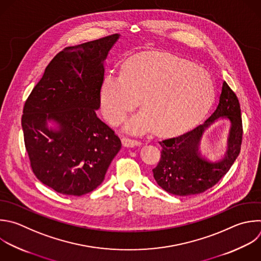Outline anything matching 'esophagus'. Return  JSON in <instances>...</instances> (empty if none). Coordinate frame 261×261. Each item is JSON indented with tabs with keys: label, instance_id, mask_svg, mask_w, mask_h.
<instances>
[{
	"label": "esophagus",
	"instance_id": "obj_1",
	"mask_svg": "<svg viewBox=\"0 0 261 261\" xmlns=\"http://www.w3.org/2000/svg\"><path fill=\"white\" fill-rule=\"evenodd\" d=\"M122 142H123V145L126 147H134V146H139L141 144L140 141H138L136 139L129 138V137H124L122 139Z\"/></svg>",
	"mask_w": 261,
	"mask_h": 261
}]
</instances>
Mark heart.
I'll return each mask as SVG.
<instances>
[{"instance_id":"1","label":"heart","mask_w":261,"mask_h":261,"mask_svg":"<svg viewBox=\"0 0 261 261\" xmlns=\"http://www.w3.org/2000/svg\"><path fill=\"white\" fill-rule=\"evenodd\" d=\"M214 95L205 69L172 55L144 53L128 59L122 74L106 76L100 102L106 119L119 125L140 99L143 110L128 121L126 130L142 133L155 128L160 134H173L201 118Z\"/></svg>"}]
</instances>
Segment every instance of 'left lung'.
Returning a JSON list of instances; mask_svg holds the SVG:
<instances>
[{
	"mask_svg": "<svg viewBox=\"0 0 261 261\" xmlns=\"http://www.w3.org/2000/svg\"><path fill=\"white\" fill-rule=\"evenodd\" d=\"M220 118L231 123L228 150L223 158L213 161L200 152L199 141L203 131ZM242 135L239 99L223 82L216 110L203 124L180 136L160 141L161 160L152 169L154 180L164 191L175 196L204 193L215 186L232 166L241 150Z\"/></svg>",
	"mask_w": 261,
	"mask_h": 261,
	"instance_id": "8db88e82",
	"label": "left lung"
}]
</instances>
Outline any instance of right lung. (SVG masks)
I'll list each match as a JSON object with an SVG mask.
<instances>
[{
	"label": "right lung",
	"instance_id": "add662e5",
	"mask_svg": "<svg viewBox=\"0 0 261 261\" xmlns=\"http://www.w3.org/2000/svg\"><path fill=\"white\" fill-rule=\"evenodd\" d=\"M119 38L60 51L25 101L21 126L32 169L59 194L79 197L95 190L121 149L120 138L96 115L105 62Z\"/></svg>",
	"mask_w": 261,
	"mask_h": 261
}]
</instances>
